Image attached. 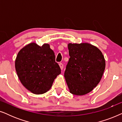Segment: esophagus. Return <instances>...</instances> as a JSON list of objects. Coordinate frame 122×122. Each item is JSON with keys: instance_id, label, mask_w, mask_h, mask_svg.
<instances>
[{"instance_id": "esophagus-1", "label": "esophagus", "mask_w": 122, "mask_h": 122, "mask_svg": "<svg viewBox=\"0 0 122 122\" xmlns=\"http://www.w3.org/2000/svg\"><path fill=\"white\" fill-rule=\"evenodd\" d=\"M59 66L60 68H61V70H63V64H62V63H59Z\"/></svg>"}]
</instances>
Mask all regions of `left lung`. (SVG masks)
<instances>
[{"label":"left lung","instance_id":"left-lung-1","mask_svg":"<svg viewBox=\"0 0 122 122\" xmlns=\"http://www.w3.org/2000/svg\"><path fill=\"white\" fill-rule=\"evenodd\" d=\"M70 58L64 77L70 93L83 96L89 93L101 81L106 67L102 51L89 43L68 44Z\"/></svg>","mask_w":122,"mask_h":122}]
</instances>
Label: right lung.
Masks as SVG:
<instances>
[{"mask_svg": "<svg viewBox=\"0 0 122 122\" xmlns=\"http://www.w3.org/2000/svg\"><path fill=\"white\" fill-rule=\"evenodd\" d=\"M55 59L54 51L48 44L41 46L31 43L20 49L15 61V67L23 86L35 94L49 91L54 79L61 73Z\"/></svg>", "mask_w": 122, "mask_h": 122, "instance_id": "1", "label": "right lung"}]
</instances>
